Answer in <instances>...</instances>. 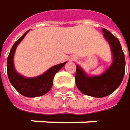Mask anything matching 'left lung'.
Returning <instances> with one entry per match:
<instances>
[{"mask_svg": "<svg viewBox=\"0 0 130 130\" xmlns=\"http://www.w3.org/2000/svg\"><path fill=\"white\" fill-rule=\"evenodd\" d=\"M105 39L111 47L112 63L101 75L88 76L80 67L77 65L75 81L77 88L84 94L103 98L115 91L122 81L125 74L126 60L119 39L108 30L102 29Z\"/></svg>", "mask_w": 130, "mask_h": 130, "instance_id": "1", "label": "left lung"}]
</instances>
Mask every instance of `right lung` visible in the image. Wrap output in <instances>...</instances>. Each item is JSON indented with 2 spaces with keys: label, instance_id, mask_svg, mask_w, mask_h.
I'll return each mask as SVG.
<instances>
[{
  "label": "right lung",
  "instance_id": "obj_1",
  "mask_svg": "<svg viewBox=\"0 0 130 130\" xmlns=\"http://www.w3.org/2000/svg\"><path fill=\"white\" fill-rule=\"evenodd\" d=\"M28 31H27L21 38H19L11 47L7 61V72L11 84L19 93L28 98H35L44 95L50 91L53 86L55 74L67 62L55 65L43 74L36 77H25L19 74L14 67V55L18 45L21 42Z\"/></svg>",
  "mask_w": 130,
  "mask_h": 130
}]
</instances>
